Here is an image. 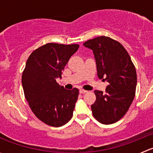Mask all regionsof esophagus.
I'll list each match as a JSON object with an SVG mask.
<instances>
[{"label": "esophagus", "mask_w": 153, "mask_h": 153, "mask_svg": "<svg viewBox=\"0 0 153 153\" xmlns=\"http://www.w3.org/2000/svg\"><path fill=\"white\" fill-rule=\"evenodd\" d=\"M79 92H80V93H81V94H84V93H86V92H87V91L84 90V89H80Z\"/></svg>", "instance_id": "1"}]
</instances>
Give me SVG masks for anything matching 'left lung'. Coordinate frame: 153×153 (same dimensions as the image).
<instances>
[{"label": "left lung", "instance_id": "8db88e82", "mask_svg": "<svg viewBox=\"0 0 153 153\" xmlns=\"http://www.w3.org/2000/svg\"><path fill=\"white\" fill-rule=\"evenodd\" d=\"M84 46L93 52L98 78L109 83L105 93L94 91L96 100L91 106L93 116L101 124H114L124 117L134 99L135 68L124 47L112 38L98 37L84 42Z\"/></svg>", "mask_w": 153, "mask_h": 153}]
</instances>
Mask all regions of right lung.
I'll return each instance as SVG.
<instances>
[{"label":"right lung","instance_id":"add662e5","mask_svg":"<svg viewBox=\"0 0 153 153\" xmlns=\"http://www.w3.org/2000/svg\"><path fill=\"white\" fill-rule=\"evenodd\" d=\"M78 44L49 43L29 55L22 74V86L29 105L46 124L59 127L72 118L78 89L67 90L56 82Z\"/></svg>","mask_w":153,"mask_h":153}]
</instances>
